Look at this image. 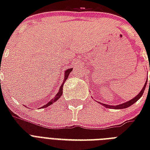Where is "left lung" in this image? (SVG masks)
Masks as SVG:
<instances>
[{
    "mask_svg": "<svg viewBox=\"0 0 150 150\" xmlns=\"http://www.w3.org/2000/svg\"><path fill=\"white\" fill-rule=\"evenodd\" d=\"M149 70H150V68H149ZM146 84H147V80L146 81V83H145L144 86H143V88L142 89V90L139 93V94H138L137 96H135L134 98H132V100H128V101H127V102L125 103H121V104H119V105H115V106H114V105H108V104H105V103H100V104H102V106H104L106 108H110V109H125V108H127V107H130V106H132V104H134L135 102H137L138 100H139L141 97H142V94H143V93H144L145 91V89H146ZM149 85H150V81H149Z\"/></svg>",
    "mask_w": 150,
    "mask_h": 150,
    "instance_id": "left-lung-1",
    "label": "left lung"
}]
</instances>
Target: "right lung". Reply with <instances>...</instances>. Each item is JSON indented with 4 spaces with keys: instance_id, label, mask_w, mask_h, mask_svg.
<instances>
[{
    "instance_id": "1",
    "label": "right lung",
    "mask_w": 150,
    "mask_h": 150,
    "mask_svg": "<svg viewBox=\"0 0 150 150\" xmlns=\"http://www.w3.org/2000/svg\"><path fill=\"white\" fill-rule=\"evenodd\" d=\"M72 71V68H69V69H67V70H65V72H64V81L63 82H62V84H61V87H60V89H59V91L57 92V95L55 96V97H54V98L52 99L51 100H50L49 102L47 103V104H45L44 106H43L42 107H43V108H46V107H49L50 105H51L52 103H54V102H56L57 100H58L60 97L61 96V95H62V93H63V86L64 84V82H65L66 79H68V75H69V74H70V72Z\"/></svg>"
}]
</instances>
